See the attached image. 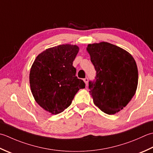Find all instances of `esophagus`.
Masks as SVG:
<instances>
[{"label": "esophagus", "instance_id": "esophagus-1", "mask_svg": "<svg viewBox=\"0 0 153 153\" xmlns=\"http://www.w3.org/2000/svg\"><path fill=\"white\" fill-rule=\"evenodd\" d=\"M84 81H85L86 85V86L88 85V78H85V79H84Z\"/></svg>", "mask_w": 153, "mask_h": 153}]
</instances>
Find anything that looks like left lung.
Listing matches in <instances>:
<instances>
[{"label": "left lung", "instance_id": "left-lung-1", "mask_svg": "<svg viewBox=\"0 0 153 153\" xmlns=\"http://www.w3.org/2000/svg\"><path fill=\"white\" fill-rule=\"evenodd\" d=\"M87 51L96 71L89 81L94 104L104 113L120 111L131 100L138 84L135 61L128 52L107 42L89 44Z\"/></svg>", "mask_w": 153, "mask_h": 153}]
</instances>
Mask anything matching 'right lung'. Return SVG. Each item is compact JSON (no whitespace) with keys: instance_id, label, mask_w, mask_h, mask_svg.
I'll return each mask as SVG.
<instances>
[{"instance_id":"obj_1","label":"right lung","mask_w":153,"mask_h":153,"mask_svg":"<svg viewBox=\"0 0 153 153\" xmlns=\"http://www.w3.org/2000/svg\"><path fill=\"white\" fill-rule=\"evenodd\" d=\"M76 45H60L49 48L36 57L30 73L33 98L52 114L63 111L85 83L76 76L73 61L79 52Z\"/></svg>"}]
</instances>
